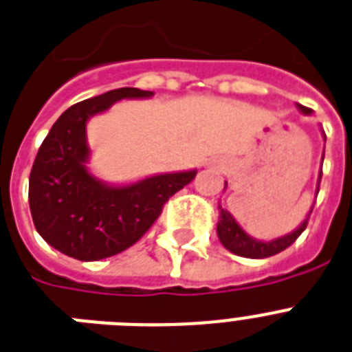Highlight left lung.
Masks as SVG:
<instances>
[{
    "label": "left lung",
    "instance_id": "obj_1",
    "mask_svg": "<svg viewBox=\"0 0 352 352\" xmlns=\"http://www.w3.org/2000/svg\"><path fill=\"white\" fill-rule=\"evenodd\" d=\"M297 108H299V112H302L305 116H310L311 113L310 108L302 107V104H297ZM322 160H324V156H322ZM320 178H322V169H320L319 173L317 190H315V194H319ZM226 187H228V183L224 185V188ZM219 210H221V213H219L217 235H219V240H221V244L224 245L228 251H231L233 254H239V256H244V258H269L281 253V251H285L288 245H292L294 242H296L297 236L301 235L302 231L306 230V224H308V219H310V213L311 210H314V206L310 208V212H308V215L305 217V221H302L301 224L292 231V233L279 236V239L269 240V242L256 240L251 235H248L228 210L222 208L221 205H219Z\"/></svg>",
    "mask_w": 352,
    "mask_h": 352
}]
</instances>
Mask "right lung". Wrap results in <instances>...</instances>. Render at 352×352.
<instances>
[{"label":"right lung","mask_w":352,"mask_h":352,"mask_svg":"<svg viewBox=\"0 0 352 352\" xmlns=\"http://www.w3.org/2000/svg\"><path fill=\"white\" fill-rule=\"evenodd\" d=\"M133 87L110 90L67 108L53 124L30 173V212L51 248L82 262L122 253L151 228L165 201L196 178L197 170L155 174L130 185H110L87 164V122L121 99L151 98Z\"/></svg>","instance_id":"obj_1"}]
</instances>
